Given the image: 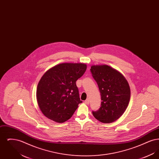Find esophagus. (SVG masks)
<instances>
[{
	"label": "esophagus",
	"mask_w": 159,
	"mask_h": 159,
	"mask_svg": "<svg viewBox=\"0 0 159 159\" xmlns=\"http://www.w3.org/2000/svg\"><path fill=\"white\" fill-rule=\"evenodd\" d=\"M84 103H85L86 104H89V99H86V100L84 101Z\"/></svg>",
	"instance_id": "esophagus-1"
}]
</instances>
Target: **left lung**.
<instances>
[{
    "instance_id": "obj_1",
    "label": "left lung",
    "mask_w": 159,
    "mask_h": 159,
    "mask_svg": "<svg viewBox=\"0 0 159 159\" xmlns=\"http://www.w3.org/2000/svg\"><path fill=\"white\" fill-rule=\"evenodd\" d=\"M91 68L102 100L99 109L92 114L101 123H113L121 117L128 106L130 98L129 84L120 72L109 66L93 65Z\"/></svg>"
}]
</instances>
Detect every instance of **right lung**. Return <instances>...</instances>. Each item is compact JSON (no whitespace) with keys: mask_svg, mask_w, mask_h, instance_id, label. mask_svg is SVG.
<instances>
[{"mask_svg":"<svg viewBox=\"0 0 159 159\" xmlns=\"http://www.w3.org/2000/svg\"><path fill=\"white\" fill-rule=\"evenodd\" d=\"M87 68L84 63H61L48 70L36 90L38 106L47 118L57 123L70 119L82 103L77 80Z\"/></svg>","mask_w":159,"mask_h":159,"instance_id":"obj_1","label":"right lung"}]
</instances>
